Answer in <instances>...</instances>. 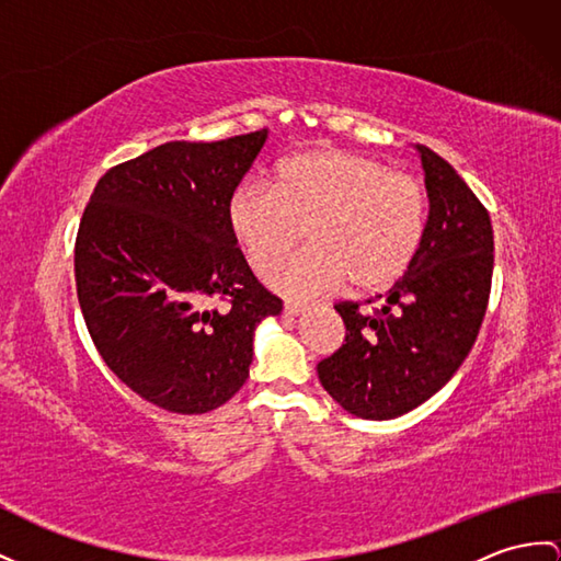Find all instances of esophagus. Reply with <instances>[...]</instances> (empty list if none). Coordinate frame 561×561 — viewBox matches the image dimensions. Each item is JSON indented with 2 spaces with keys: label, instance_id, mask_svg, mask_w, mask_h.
Instances as JSON below:
<instances>
[{
  "label": "esophagus",
  "instance_id": "obj_1",
  "mask_svg": "<svg viewBox=\"0 0 561 561\" xmlns=\"http://www.w3.org/2000/svg\"><path fill=\"white\" fill-rule=\"evenodd\" d=\"M307 311H309V307L299 305V302H285V307H283L285 317H302V313H307Z\"/></svg>",
  "mask_w": 561,
  "mask_h": 561
}]
</instances>
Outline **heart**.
<instances>
[{"instance_id":"heart-1","label":"heart","mask_w":561,"mask_h":561,"mask_svg":"<svg viewBox=\"0 0 561 561\" xmlns=\"http://www.w3.org/2000/svg\"><path fill=\"white\" fill-rule=\"evenodd\" d=\"M428 202L412 175L345 149L317 147L280 161L268 185H240L226 224L250 264L262 268L310 228L312 248L264 268L268 288L317 297L352 280L378 290L412 264Z\"/></svg>"}]
</instances>
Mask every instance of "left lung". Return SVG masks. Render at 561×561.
<instances>
[{
    "mask_svg": "<svg viewBox=\"0 0 561 561\" xmlns=\"http://www.w3.org/2000/svg\"><path fill=\"white\" fill-rule=\"evenodd\" d=\"M416 149L428 193L419 252L376 317L335 305L345 343L317 366L325 392L359 419H394L433 398L469 357L490 297V216L443 157Z\"/></svg>",
    "mask_w": 561,
    "mask_h": 561,
    "instance_id": "obj_1",
    "label": "left lung"
}]
</instances>
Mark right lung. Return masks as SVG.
I'll return each instance as SVG.
<instances>
[{"label":"right lung","mask_w":561,"mask_h":561,"mask_svg":"<svg viewBox=\"0 0 561 561\" xmlns=\"http://www.w3.org/2000/svg\"><path fill=\"white\" fill-rule=\"evenodd\" d=\"M266 138L149 149L100 178L80 221L76 285L92 343L121 383L167 412L207 414L233 398L256 325L283 309L226 224ZM209 296L229 307L209 310Z\"/></svg>","instance_id":"1"}]
</instances>
